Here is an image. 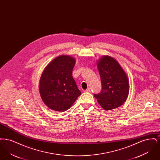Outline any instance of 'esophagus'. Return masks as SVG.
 <instances>
[{
    "label": "esophagus",
    "instance_id": "1",
    "mask_svg": "<svg viewBox=\"0 0 160 160\" xmlns=\"http://www.w3.org/2000/svg\"><path fill=\"white\" fill-rule=\"evenodd\" d=\"M84 91L87 92H90L91 91V89L89 88H87Z\"/></svg>",
    "mask_w": 160,
    "mask_h": 160
}]
</instances>
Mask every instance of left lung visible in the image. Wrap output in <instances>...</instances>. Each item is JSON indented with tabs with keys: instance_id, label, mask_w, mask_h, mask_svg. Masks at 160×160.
Here are the masks:
<instances>
[{
	"instance_id": "8db88e82",
	"label": "left lung",
	"mask_w": 160,
	"mask_h": 160,
	"mask_svg": "<svg viewBox=\"0 0 160 160\" xmlns=\"http://www.w3.org/2000/svg\"><path fill=\"white\" fill-rule=\"evenodd\" d=\"M101 91L93 94L100 106L109 110L121 106L129 93V82L125 71L114 58L103 56L97 63Z\"/></svg>"
}]
</instances>
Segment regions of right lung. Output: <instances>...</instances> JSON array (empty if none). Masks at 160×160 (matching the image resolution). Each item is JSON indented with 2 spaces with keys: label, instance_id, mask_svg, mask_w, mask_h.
I'll return each mask as SVG.
<instances>
[{
  "label": "right lung",
  "instance_id": "add662e5",
  "mask_svg": "<svg viewBox=\"0 0 160 160\" xmlns=\"http://www.w3.org/2000/svg\"><path fill=\"white\" fill-rule=\"evenodd\" d=\"M76 60L69 56L55 58L44 69L40 78L39 93L50 109L64 112L81 94L72 77Z\"/></svg>",
  "mask_w": 160,
  "mask_h": 160
}]
</instances>
